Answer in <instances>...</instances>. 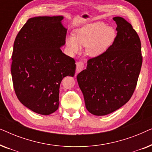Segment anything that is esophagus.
I'll use <instances>...</instances> for the list:
<instances>
[{
    "instance_id": "obj_1",
    "label": "esophagus",
    "mask_w": 152,
    "mask_h": 152,
    "mask_svg": "<svg viewBox=\"0 0 152 152\" xmlns=\"http://www.w3.org/2000/svg\"><path fill=\"white\" fill-rule=\"evenodd\" d=\"M84 62L82 61H77L76 63V70L77 72H79L84 69Z\"/></svg>"
}]
</instances>
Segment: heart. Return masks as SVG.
Wrapping results in <instances>:
<instances>
[{
	"mask_svg": "<svg viewBox=\"0 0 152 152\" xmlns=\"http://www.w3.org/2000/svg\"><path fill=\"white\" fill-rule=\"evenodd\" d=\"M115 37V30L103 22L86 24L75 31L74 37H66V44L71 54L80 53L82 46L91 57H97L107 50Z\"/></svg>",
	"mask_w": 152,
	"mask_h": 152,
	"instance_id": "1",
	"label": "heart"
}]
</instances>
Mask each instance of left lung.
Segmentation results:
<instances>
[{
	"label": "left lung",
	"instance_id": "left-lung-1",
	"mask_svg": "<svg viewBox=\"0 0 152 152\" xmlns=\"http://www.w3.org/2000/svg\"><path fill=\"white\" fill-rule=\"evenodd\" d=\"M117 35L113 44L87 61L86 69L77 76L87 110L105 115L125 104L132 97L142 63L140 38L123 18H113Z\"/></svg>",
	"mask_w": 152,
	"mask_h": 152
}]
</instances>
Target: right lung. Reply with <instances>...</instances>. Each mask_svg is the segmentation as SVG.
I'll return each instance as SVG.
<instances>
[{
  "instance_id": "1",
  "label": "right lung",
  "mask_w": 152,
  "mask_h": 152,
  "mask_svg": "<svg viewBox=\"0 0 152 152\" xmlns=\"http://www.w3.org/2000/svg\"><path fill=\"white\" fill-rule=\"evenodd\" d=\"M63 18H31L14 43L11 73L14 91L25 107L41 115L57 111L61 80L75 72V61L60 48L67 32L61 23Z\"/></svg>"
}]
</instances>
